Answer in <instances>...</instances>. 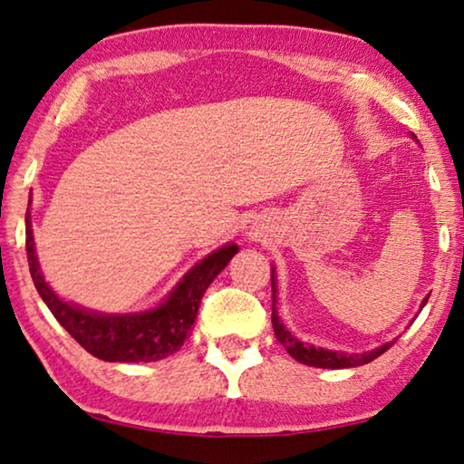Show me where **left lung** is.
Instances as JSON below:
<instances>
[{
    "label": "left lung",
    "instance_id": "1",
    "mask_svg": "<svg viewBox=\"0 0 464 464\" xmlns=\"http://www.w3.org/2000/svg\"><path fill=\"white\" fill-rule=\"evenodd\" d=\"M270 281H272V328H275V336L278 338V343L283 344L286 349V353L293 359H297L299 363H305V365H312V367H324V370H343V367H357V365H365L373 362V359L380 357L382 353H386L388 349L392 347V343H386L382 344V347L373 349V351H367V353H341V351H328V349H320V347H312V344H304L299 341V338L293 336L289 330L283 326V322L278 320V314H276V286H275V270H272L270 275ZM430 295L423 299L421 307L428 304Z\"/></svg>",
    "mask_w": 464,
    "mask_h": 464
}]
</instances>
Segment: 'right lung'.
<instances>
[{
  "instance_id": "right-lung-1",
  "label": "right lung",
  "mask_w": 464,
  "mask_h": 464,
  "mask_svg": "<svg viewBox=\"0 0 464 464\" xmlns=\"http://www.w3.org/2000/svg\"><path fill=\"white\" fill-rule=\"evenodd\" d=\"M237 252L239 247L229 244L206 256L181 278L171 295L150 312L126 315L97 314L65 304L51 291L36 260L31 218L26 212V258L36 291L73 341L102 362H159L179 351L192 333L204 291Z\"/></svg>"
}]
</instances>
